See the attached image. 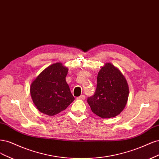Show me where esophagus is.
<instances>
[{
    "instance_id": "1",
    "label": "esophagus",
    "mask_w": 159,
    "mask_h": 159,
    "mask_svg": "<svg viewBox=\"0 0 159 159\" xmlns=\"http://www.w3.org/2000/svg\"><path fill=\"white\" fill-rule=\"evenodd\" d=\"M85 98H86L85 95L83 94V95H80L79 97H78L77 99H79V100H84V99H85Z\"/></svg>"
}]
</instances>
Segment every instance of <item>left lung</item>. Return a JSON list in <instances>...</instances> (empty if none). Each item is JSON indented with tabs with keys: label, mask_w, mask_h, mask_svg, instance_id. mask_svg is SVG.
Wrapping results in <instances>:
<instances>
[{
	"label": "left lung",
	"mask_w": 159,
	"mask_h": 159,
	"mask_svg": "<svg viewBox=\"0 0 159 159\" xmlns=\"http://www.w3.org/2000/svg\"><path fill=\"white\" fill-rule=\"evenodd\" d=\"M128 96L129 87L124 75L113 65L106 63L98 74L95 93L87 102L94 114L110 118L124 109Z\"/></svg>",
	"instance_id": "obj_1"
}]
</instances>
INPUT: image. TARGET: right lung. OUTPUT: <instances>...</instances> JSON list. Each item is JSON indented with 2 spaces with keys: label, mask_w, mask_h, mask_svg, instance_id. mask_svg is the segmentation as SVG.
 <instances>
[{
  "label": "right lung",
  "mask_w": 159,
  "mask_h": 159,
  "mask_svg": "<svg viewBox=\"0 0 159 159\" xmlns=\"http://www.w3.org/2000/svg\"><path fill=\"white\" fill-rule=\"evenodd\" d=\"M68 69L60 63L49 66L35 79L30 87L32 98L38 110L54 116L67 107L75 100L65 77Z\"/></svg>",
  "instance_id": "1"
}]
</instances>
